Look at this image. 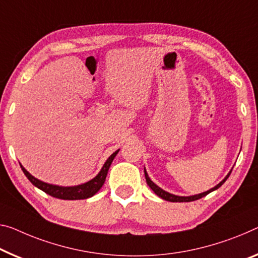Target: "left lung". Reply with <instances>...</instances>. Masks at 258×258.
<instances>
[{
    "mask_svg": "<svg viewBox=\"0 0 258 258\" xmlns=\"http://www.w3.org/2000/svg\"><path fill=\"white\" fill-rule=\"evenodd\" d=\"M231 173H232V170L227 174V175L225 176V179H224L223 181H221L220 183H218V184L216 185V187L211 188L210 190H208V191L202 192V194H198V195H192V196H176V195H173V194H169V192H167V191H165V190H162L160 187H158V185H157L156 183H154V182H152L151 179H150L149 175H148V173H146V170H145V168H144V174H145L146 183L149 184V187L153 190L156 195H158L160 198H162V200L168 201V202H192V201L200 200V198L207 196L208 194L213 191V190H217L218 188L221 187V185L224 184V182L228 179L229 174H231Z\"/></svg>",
    "mask_w": 258,
    "mask_h": 258,
    "instance_id": "8db88e82",
    "label": "left lung"
}]
</instances>
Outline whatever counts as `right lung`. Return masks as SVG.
Returning a JSON list of instances; mask_svg holds the SVG:
<instances>
[{"instance_id": "obj_1", "label": "right lung", "mask_w": 258, "mask_h": 258, "mask_svg": "<svg viewBox=\"0 0 258 258\" xmlns=\"http://www.w3.org/2000/svg\"><path fill=\"white\" fill-rule=\"evenodd\" d=\"M118 151H120V150H117V151L114 152L112 156L106 160L101 170L98 173V175L96 177H93L92 180L88 181L86 183L74 185V187H62V185L46 183V182H42L40 180L35 179V177L33 175H31V174L27 172V170L24 168L21 164L19 165H21V168L24 172V174L26 175L27 179L31 181V183L40 190H42V191L48 194V195L53 196L55 198H60V200H69V201L86 200V198L96 195V194L102 187V184L105 183L107 173H108L110 165H112L114 158H115Z\"/></svg>"}]
</instances>
